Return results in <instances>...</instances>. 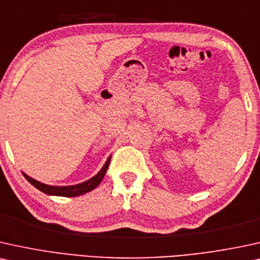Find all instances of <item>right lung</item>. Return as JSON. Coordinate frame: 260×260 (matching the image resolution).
Listing matches in <instances>:
<instances>
[{"label":"right lung","instance_id":"add662e5","mask_svg":"<svg viewBox=\"0 0 260 260\" xmlns=\"http://www.w3.org/2000/svg\"><path fill=\"white\" fill-rule=\"evenodd\" d=\"M109 163H110V157L107 159V162L103 166V168L100 170V173H98L96 176H93L92 179L87 180V181L81 182L79 183V185H74V186H50L32 179V177L26 175L25 173H24V176L32 186H35L36 188L39 189L43 193H45V194L60 196V197H78L90 192V190L94 189L98 185H100L102 180H103L104 175H106L108 167H109Z\"/></svg>","mask_w":260,"mask_h":260}]
</instances>
